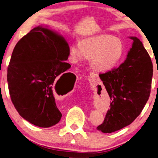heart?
<instances>
[{
	"instance_id": "obj_1",
	"label": "heart",
	"mask_w": 158,
	"mask_h": 158,
	"mask_svg": "<svg viewBox=\"0 0 158 158\" xmlns=\"http://www.w3.org/2000/svg\"><path fill=\"white\" fill-rule=\"evenodd\" d=\"M124 52L121 39L112 35H99L73 44L70 48V60L73 63H77L90 58V65L93 69L107 72L119 63Z\"/></svg>"
}]
</instances>
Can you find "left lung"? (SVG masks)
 <instances>
[{"mask_svg":"<svg viewBox=\"0 0 158 158\" xmlns=\"http://www.w3.org/2000/svg\"><path fill=\"white\" fill-rule=\"evenodd\" d=\"M130 39L134 42L126 60L99 74L112 101L103 122L97 127L102 133H112L131 124L151 94L153 72L151 57L139 39Z\"/></svg>","mask_w":158,"mask_h":158,"instance_id":"8db88e82","label":"left lung"}]
</instances>
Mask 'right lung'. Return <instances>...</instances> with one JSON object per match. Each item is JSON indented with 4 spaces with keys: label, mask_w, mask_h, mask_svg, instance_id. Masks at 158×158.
I'll list each match as a JSON object with an SVG mask.
<instances>
[{
    "label": "right lung",
    "mask_w": 158,
    "mask_h": 158,
    "mask_svg": "<svg viewBox=\"0 0 158 158\" xmlns=\"http://www.w3.org/2000/svg\"><path fill=\"white\" fill-rule=\"evenodd\" d=\"M69 54L65 39L44 26L31 29L14 48L7 67L10 96L20 116L35 126L51 127L61 119L53 87L63 85L70 73H65Z\"/></svg>",
    "instance_id": "right-lung-1"
}]
</instances>
